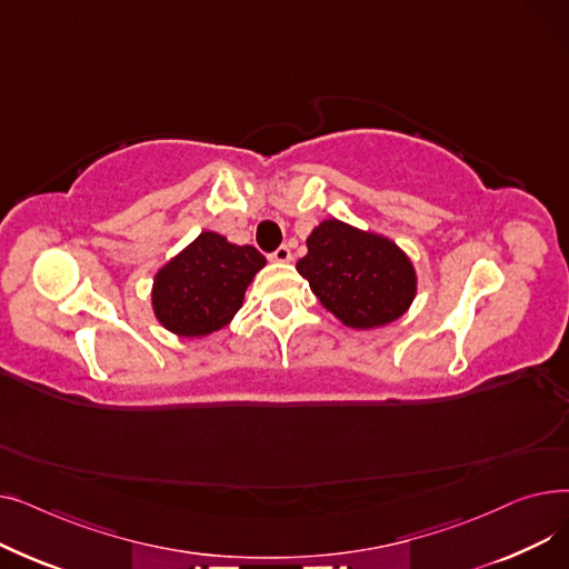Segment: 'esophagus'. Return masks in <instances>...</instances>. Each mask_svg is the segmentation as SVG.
Listing matches in <instances>:
<instances>
[{
	"instance_id": "1",
	"label": "esophagus",
	"mask_w": 569,
	"mask_h": 569,
	"mask_svg": "<svg viewBox=\"0 0 569 569\" xmlns=\"http://www.w3.org/2000/svg\"><path fill=\"white\" fill-rule=\"evenodd\" d=\"M269 260H274V262H290V260H292V253H290V249H288L286 244H281L274 253H269Z\"/></svg>"
}]
</instances>
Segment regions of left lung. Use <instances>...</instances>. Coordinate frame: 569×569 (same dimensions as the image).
<instances>
[{"label":"left lung","mask_w":569,"mask_h":569,"mask_svg":"<svg viewBox=\"0 0 569 569\" xmlns=\"http://www.w3.org/2000/svg\"><path fill=\"white\" fill-rule=\"evenodd\" d=\"M307 249L297 272L320 305L352 330H373L410 309L417 274L392 239L325 219L307 237Z\"/></svg>","instance_id":"8db88e82"}]
</instances>
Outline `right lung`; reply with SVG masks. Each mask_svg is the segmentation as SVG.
Segmentation results:
<instances>
[{"mask_svg":"<svg viewBox=\"0 0 569 569\" xmlns=\"http://www.w3.org/2000/svg\"><path fill=\"white\" fill-rule=\"evenodd\" d=\"M264 256L204 230L168 260L154 277L157 320L177 337H207L226 327L242 309L244 292L264 267Z\"/></svg>","mask_w":569,"mask_h":569,"instance_id":"1","label":"right lung"}]
</instances>
